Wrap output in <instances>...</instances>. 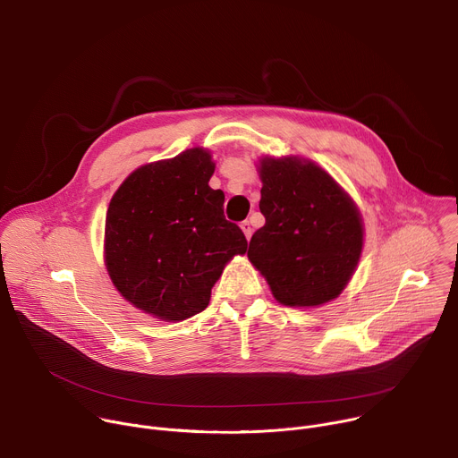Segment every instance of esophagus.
Returning <instances> with one entry per match:
<instances>
[{
	"label": "esophagus",
	"instance_id": "esophagus-1",
	"mask_svg": "<svg viewBox=\"0 0 458 458\" xmlns=\"http://www.w3.org/2000/svg\"><path fill=\"white\" fill-rule=\"evenodd\" d=\"M241 228H242V232H244V237L250 241V237H251V233H253V228H251L250 221H242V223H241Z\"/></svg>",
	"mask_w": 458,
	"mask_h": 458
}]
</instances>
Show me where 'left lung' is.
Instances as JSON below:
<instances>
[{"mask_svg":"<svg viewBox=\"0 0 458 458\" xmlns=\"http://www.w3.org/2000/svg\"><path fill=\"white\" fill-rule=\"evenodd\" d=\"M257 170L263 181L259 208L267 223L251 235L250 263L284 306L315 308L334 301L362 253L357 205L313 161L267 156Z\"/></svg>","mask_w":458,"mask_h":458,"instance_id":"8db88e82","label":"left lung"}]
</instances>
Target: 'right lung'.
Listing matches in <instances>:
<instances>
[{
  "mask_svg": "<svg viewBox=\"0 0 458 458\" xmlns=\"http://www.w3.org/2000/svg\"><path fill=\"white\" fill-rule=\"evenodd\" d=\"M207 148L140 166L112 195L105 267L115 290L145 313L179 322L203 311L233 255L241 228L225 219V193L210 188Z\"/></svg>",
  "mask_w": 458,
  "mask_h": 458,
  "instance_id": "obj_1",
  "label": "right lung"
}]
</instances>
